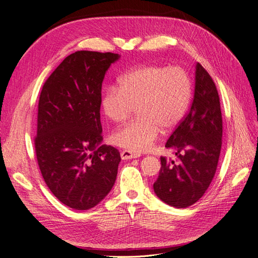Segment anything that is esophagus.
<instances>
[{
  "label": "esophagus",
  "instance_id": "obj_1",
  "mask_svg": "<svg viewBox=\"0 0 258 258\" xmlns=\"http://www.w3.org/2000/svg\"><path fill=\"white\" fill-rule=\"evenodd\" d=\"M120 157H121V159H122V160H129V159H135V158H138V157H139V155L126 150V151H122V152L120 153Z\"/></svg>",
  "mask_w": 258,
  "mask_h": 258
}]
</instances>
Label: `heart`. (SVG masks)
Returning <instances> with one entry per match:
<instances>
[{
    "label": "heart",
    "mask_w": 258,
    "mask_h": 258,
    "mask_svg": "<svg viewBox=\"0 0 258 258\" xmlns=\"http://www.w3.org/2000/svg\"><path fill=\"white\" fill-rule=\"evenodd\" d=\"M189 76L179 67L144 66L126 72L119 86L105 90L102 110L115 123L126 121L137 106L139 118L114 132L117 146L135 153L147 151L157 140L160 130L174 129L188 106Z\"/></svg>",
    "instance_id": "b5f03b06"
}]
</instances>
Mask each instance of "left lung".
Instances as JSON below:
<instances>
[{"label":"left lung","mask_w":258,"mask_h":258,"mask_svg":"<svg viewBox=\"0 0 258 258\" xmlns=\"http://www.w3.org/2000/svg\"><path fill=\"white\" fill-rule=\"evenodd\" d=\"M195 69L190 110L166 143L175 159L160 158V172L153 185L156 196L178 209L204 196L214 177L222 147L223 121L216 86L200 63Z\"/></svg>","instance_id":"obj_1"}]
</instances>
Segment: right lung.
<instances>
[{
    "mask_svg": "<svg viewBox=\"0 0 258 258\" xmlns=\"http://www.w3.org/2000/svg\"><path fill=\"white\" fill-rule=\"evenodd\" d=\"M120 58L80 50L68 56L45 82L38 101L35 152L44 181L74 210L99 205L115 184L119 152L102 145L101 89Z\"/></svg>",
    "mask_w": 258,
    "mask_h": 258,
    "instance_id": "add662e5",
    "label": "right lung"
}]
</instances>
